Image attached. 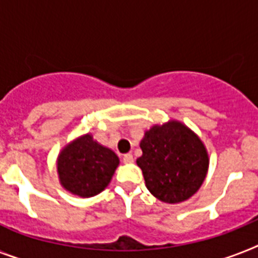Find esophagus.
Wrapping results in <instances>:
<instances>
[{
	"label": "esophagus",
	"mask_w": 258,
	"mask_h": 258,
	"mask_svg": "<svg viewBox=\"0 0 258 258\" xmlns=\"http://www.w3.org/2000/svg\"><path fill=\"white\" fill-rule=\"evenodd\" d=\"M122 161H124V163H132L133 162V155H132L131 153L124 154V157H122Z\"/></svg>",
	"instance_id": "1"
}]
</instances>
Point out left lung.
I'll return each mask as SVG.
<instances>
[{
  "instance_id": "obj_1",
  "label": "left lung",
  "mask_w": 258,
  "mask_h": 258,
  "mask_svg": "<svg viewBox=\"0 0 258 258\" xmlns=\"http://www.w3.org/2000/svg\"><path fill=\"white\" fill-rule=\"evenodd\" d=\"M137 159L145 184L165 203L187 201L201 188L208 171V153L202 140L179 121L150 127Z\"/></svg>"
}]
</instances>
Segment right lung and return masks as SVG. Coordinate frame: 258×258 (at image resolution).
<instances>
[{
	"label": "right lung",
	"instance_id": "add662e5",
	"mask_svg": "<svg viewBox=\"0 0 258 258\" xmlns=\"http://www.w3.org/2000/svg\"><path fill=\"white\" fill-rule=\"evenodd\" d=\"M120 163L116 153L84 134L68 144L57 157L60 184L74 195L95 197L109 184Z\"/></svg>",
	"mask_w": 258,
	"mask_h": 258
}]
</instances>
